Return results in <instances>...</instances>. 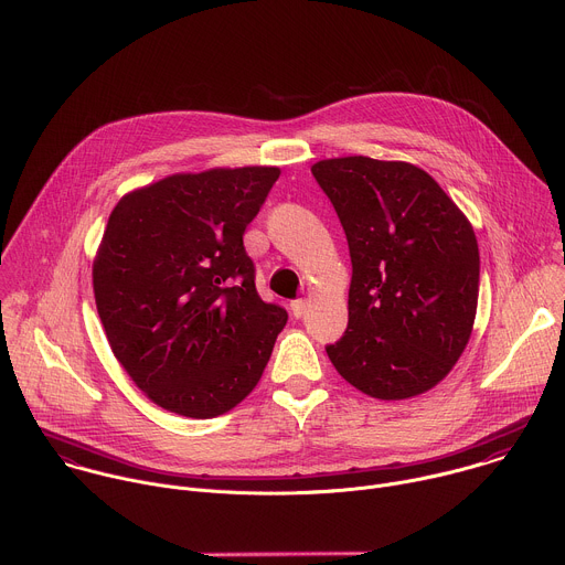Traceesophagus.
Returning a JSON list of instances; mask_svg holds the SVG:
<instances>
[{
  "label": "esophagus",
  "mask_w": 565,
  "mask_h": 565,
  "mask_svg": "<svg viewBox=\"0 0 565 565\" xmlns=\"http://www.w3.org/2000/svg\"><path fill=\"white\" fill-rule=\"evenodd\" d=\"M291 311H294L296 318H302L305 311H307V300H305V298H296V300L291 302Z\"/></svg>",
  "instance_id": "obj_1"
}]
</instances>
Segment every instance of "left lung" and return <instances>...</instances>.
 Masks as SVG:
<instances>
[{
  "label": "left lung",
  "mask_w": 565,
  "mask_h": 565,
  "mask_svg": "<svg viewBox=\"0 0 565 565\" xmlns=\"http://www.w3.org/2000/svg\"><path fill=\"white\" fill-rule=\"evenodd\" d=\"M311 173L341 220L350 256V322L327 356L383 401L412 398L461 359L477 316L479 245L438 182L407 162L320 160Z\"/></svg>",
  "instance_id": "left-lung-1"
}]
</instances>
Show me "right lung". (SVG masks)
<instances>
[{
    "label": "right lung",
    "instance_id": "obj_1",
    "mask_svg": "<svg viewBox=\"0 0 565 565\" xmlns=\"http://www.w3.org/2000/svg\"><path fill=\"white\" fill-rule=\"evenodd\" d=\"M280 169L178 173L108 215L93 291L108 345L160 407L213 418L260 381L287 322L256 291L245 230Z\"/></svg>",
    "mask_w": 565,
    "mask_h": 565
}]
</instances>
